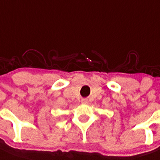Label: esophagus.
<instances>
[{"instance_id": "esophagus-1", "label": "esophagus", "mask_w": 160, "mask_h": 160, "mask_svg": "<svg viewBox=\"0 0 160 160\" xmlns=\"http://www.w3.org/2000/svg\"><path fill=\"white\" fill-rule=\"evenodd\" d=\"M82 104H88V102H89V100H87V99H82Z\"/></svg>"}]
</instances>
